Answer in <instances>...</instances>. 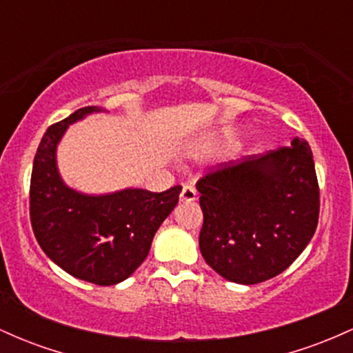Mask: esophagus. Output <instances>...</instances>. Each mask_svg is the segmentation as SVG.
Here are the masks:
<instances>
[{"instance_id": "1", "label": "esophagus", "mask_w": 353, "mask_h": 353, "mask_svg": "<svg viewBox=\"0 0 353 353\" xmlns=\"http://www.w3.org/2000/svg\"><path fill=\"white\" fill-rule=\"evenodd\" d=\"M197 199V190L192 185H184L181 192V201L182 202H194Z\"/></svg>"}]
</instances>
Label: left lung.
<instances>
[{"label":"left lung","instance_id":"1","mask_svg":"<svg viewBox=\"0 0 353 353\" xmlns=\"http://www.w3.org/2000/svg\"><path fill=\"white\" fill-rule=\"evenodd\" d=\"M202 257L225 281L252 285L287 269L319 222V182L305 139L230 161L197 182Z\"/></svg>","mask_w":353,"mask_h":353}]
</instances>
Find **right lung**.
Listing matches in <instances>:
<instances>
[{
	"mask_svg": "<svg viewBox=\"0 0 353 353\" xmlns=\"http://www.w3.org/2000/svg\"><path fill=\"white\" fill-rule=\"evenodd\" d=\"M101 111L81 108L44 132L31 174L30 216L36 241L56 265L81 281L114 285L145 261L182 188L164 192L128 188L98 196L70 188L56 163L59 141L70 124Z\"/></svg>",
	"mask_w": 353,
	"mask_h": 353,
	"instance_id": "right-lung-1",
	"label": "right lung"
}]
</instances>
